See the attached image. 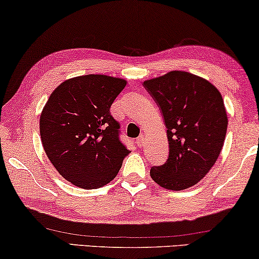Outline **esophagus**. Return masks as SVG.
Returning <instances> with one entry per match:
<instances>
[{
    "mask_svg": "<svg viewBox=\"0 0 259 259\" xmlns=\"http://www.w3.org/2000/svg\"><path fill=\"white\" fill-rule=\"evenodd\" d=\"M137 145L139 146V147H143L144 146V137L143 136H140L137 139Z\"/></svg>",
    "mask_w": 259,
    "mask_h": 259,
    "instance_id": "1",
    "label": "esophagus"
}]
</instances>
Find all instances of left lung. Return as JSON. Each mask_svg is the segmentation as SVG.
<instances>
[{"label": "left lung", "mask_w": 259, "mask_h": 259, "mask_svg": "<svg viewBox=\"0 0 259 259\" xmlns=\"http://www.w3.org/2000/svg\"><path fill=\"white\" fill-rule=\"evenodd\" d=\"M144 87L163 114L169 142L167 160L151 167V179L169 190L193 187L223 150L228 123L223 96L207 79L179 70Z\"/></svg>", "instance_id": "8db88e82"}]
</instances>
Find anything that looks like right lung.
Returning a JSON list of instances; mask_svg holds the SVG:
<instances>
[{"mask_svg":"<svg viewBox=\"0 0 259 259\" xmlns=\"http://www.w3.org/2000/svg\"><path fill=\"white\" fill-rule=\"evenodd\" d=\"M126 80L85 75L64 80L40 115L46 156L73 186L96 189L115 179L130 150L120 142V123L110 106Z\"/></svg>","mask_w":259,"mask_h":259,"instance_id":"1","label":"right lung"}]
</instances>
